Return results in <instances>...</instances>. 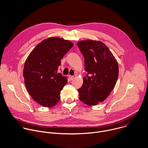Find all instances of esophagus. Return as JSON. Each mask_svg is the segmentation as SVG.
Masks as SVG:
<instances>
[{
  "mask_svg": "<svg viewBox=\"0 0 148 148\" xmlns=\"http://www.w3.org/2000/svg\"><path fill=\"white\" fill-rule=\"evenodd\" d=\"M68 77H69V79L70 80H73L74 79V76H71V75H69Z\"/></svg>",
  "mask_w": 148,
  "mask_h": 148,
  "instance_id": "1",
  "label": "esophagus"
}]
</instances>
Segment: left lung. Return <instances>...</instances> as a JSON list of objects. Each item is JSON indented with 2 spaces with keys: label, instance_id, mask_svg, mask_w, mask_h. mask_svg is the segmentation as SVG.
<instances>
[{
  "label": "left lung",
  "instance_id": "left-lung-1",
  "mask_svg": "<svg viewBox=\"0 0 148 148\" xmlns=\"http://www.w3.org/2000/svg\"><path fill=\"white\" fill-rule=\"evenodd\" d=\"M77 46L87 72L82 86L77 90L79 99L87 105H97L106 99L114 87L119 76L118 63L102 42L81 40Z\"/></svg>",
  "mask_w": 148,
  "mask_h": 148
}]
</instances>
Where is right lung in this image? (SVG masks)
Instances as JSON below:
<instances>
[{
	"mask_svg": "<svg viewBox=\"0 0 148 148\" xmlns=\"http://www.w3.org/2000/svg\"><path fill=\"white\" fill-rule=\"evenodd\" d=\"M71 41L49 38L37 45L27 57L23 70L26 88L37 103L45 107L55 106L67 77L57 73L61 60L73 47Z\"/></svg>",
	"mask_w": 148,
	"mask_h": 148,
	"instance_id": "add662e5",
	"label": "right lung"
}]
</instances>
